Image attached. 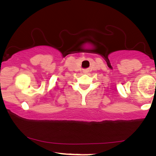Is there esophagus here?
Segmentation results:
<instances>
[{"label":"esophagus","instance_id":"obj_1","mask_svg":"<svg viewBox=\"0 0 156 156\" xmlns=\"http://www.w3.org/2000/svg\"><path fill=\"white\" fill-rule=\"evenodd\" d=\"M88 73V71H86H86H84V73Z\"/></svg>","mask_w":156,"mask_h":156}]
</instances>
